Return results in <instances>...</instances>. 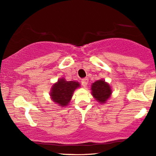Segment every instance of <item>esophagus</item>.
<instances>
[{"label": "esophagus", "mask_w": 156, "mask_h": 156, "mask_svg": "<svg viewBox=\"0 0 156 156\" xmlns=\"http://www.w3.org/2000/svg\"><path fill=\"white\" fill-rule=\"evenodd\" d=\"M81 83H82V85H83V87H86L87 86V83H88V82H89V80H88V78H83V79H81Z\"/></svg>", "instance_id": "1"}]
</instances>
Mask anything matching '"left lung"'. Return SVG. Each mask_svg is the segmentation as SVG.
<instances>
[{
  "label": "left lung",
  "mask_w": 156,
  "mask_h": 156,
  "mask_svg": "<svg viewBox=\"0 0 156 156\" xmlns=\"http://www.w3.org/2000/svg\"><path fill=\"white\" fill-rule=\"evenodd\" d=\"M91 89L93 97L101 103H104L110 98L112 94L110 86L103 80H97L93 83Z\"/></svg>",
  "instance_id": "8db88e82"
}]
</instances>
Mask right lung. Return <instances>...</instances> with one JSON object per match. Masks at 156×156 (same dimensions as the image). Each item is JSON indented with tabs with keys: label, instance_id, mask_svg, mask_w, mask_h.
Instances as JSON below:
<instances>
[{
	"label": "right lung",
	"instance_id": "obj_1",
	"mask_svg": "<svg viewBox=\"0 0 156 156\" xmlns=\"http://www.w3.org/2000/svg\"><path fill=\"white\" fill-rule=\"evenodd\" d=\"M79 87L80 84L78 82L73 80L67 81L64 78H61L53 86L51 89L52 100L61 106H66L70 101L75 89Z\"/></svg>",
	"mask_w": 156,
	"mask_h": 156
}]
</instances>
